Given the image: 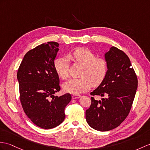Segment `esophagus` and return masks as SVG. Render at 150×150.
<instances>
[{
	"instance_id": "34e87169",
	"label": "esophagus",
	"mask_w": 150,
	"mask_h": 150,
	"mask_svg": "<svg viewBox=\"0 0 150 150\" xmlns=\"http://www.w3.org/2000/svg\"><path fill=\"white\" fill-rule=\"evenodd\" d=\"M80 97H81V95H72V98L74 99L79 98H80Z\"/></svg>"
}]
</instances>
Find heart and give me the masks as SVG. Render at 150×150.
<instances>
[{"label": "heart", "mask_w": 150, "mask_h": 150, "mask_svg": "<svg viewBox=\"0 0 150 150\" xmlns=\"http://www.w3.org/2000/svg\"><path fill=\"white\" fill-rule=\"evenodd\" d=\"M81 64L83 69L81 79H71L63 84V89L72 94H79L91 88V85L98 86L105 79L108 71L107 62L103 58H97L96 55L86 48H79L67 56ZM67 58L61 57L54 61V68L59 77L67 79L69 75V64Z\"/></svg>", "instance_id": "obj_1"}]
</instances>
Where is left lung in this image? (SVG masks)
<instances>
[{
  "label": "left lung",
  "instance_id": "left-lung-1",
  "mask_svg": "<svg viewBox=\"0 0 150 150\" xmlns=\"http://www.w3.org/2000/svg\"><path fill=\"white\" fill-rule=\"evenodd\" d=\"M108 71L105 79L91 92V104L86 111V121L93 129L109 131L117 127L130 112L138 81L130 59L124 52L112 47L105 54ZM95 96H105L101 100Z\"/></svg>",
  "mask_w": 150,
  "mask_h": 150
}]
</instances>
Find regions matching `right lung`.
Segmentation results:
<instances>
[{
    "mask_svg": "<svg viewBox=\"0 0 150 150\" xmlns=\"http://www.w3.org/2000/svg\"><path fill=\"white\" fill-rule=\"evenodd\" d=\"M59 43L50 41L27 52L17 72L20 100L23 111L36 126L51 129L65 118L64 109L71 101L69 93L57 96L61 89L54 68Z\"/></svg>",
    "mask_w": 150,
    "mask_h": 150,
    "instance_id": "add662e5",
    "label": "right lung"
}]
</instances>
